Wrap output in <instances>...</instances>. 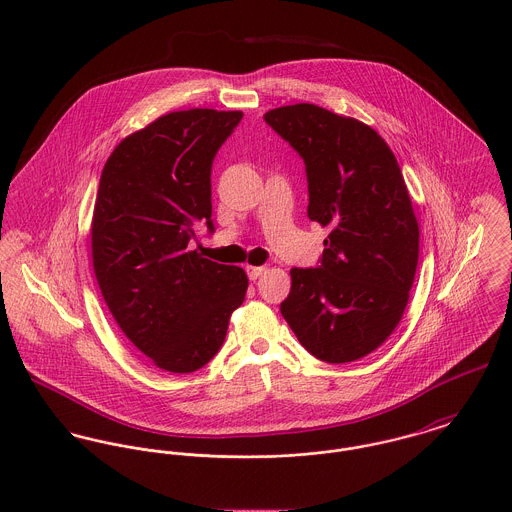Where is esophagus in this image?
<instances>
[{
  "label": "esophagus",
  "instance_id": "esophagus-1",
  "mask_svg": "<svg viewBox=\"0 0 512 512\" xmlns=\"http://www.w3.org/2000/svg\"><path fill=\"white\" fill-rule=\"evenodd\" d=\"M246 272H248V278H250V280H258V278L266 272V268H264V266H248Z\"/></svg>",
  "mask_w": 512,
  "mask_h": 512
}]
</instances>
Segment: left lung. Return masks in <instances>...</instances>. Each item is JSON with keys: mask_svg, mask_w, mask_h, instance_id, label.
Returning a JSON list of instances; mask_svg holds the SVG:
<instances>
[{"mask_svg": "<svg viewBox=\"0 0 512 512\" xmlns=\"http://www.w3.org/2000/svg\"><path fill=\"white\" fill-rule=\"evenodd\" d=\"M301 155L307 217L329 228L319 268H292L280 311L319 361L351 363L378 349L408 305L420 226L388 144L363 122L315 104L264 114Z\"/></svg>", "mask_w": 512, "mask_h": 512, "instance_id": "8db88e82", "label": "left lung"}]
</instances>
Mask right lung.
I'll use <instances>...</instances> for the list:
<instances>
[{
  "mask_svg": "<svg viewBox=\"0 0 512 512\" xmlns=\"http://www.w3.org/2000/svg\"><path fill=\"white\" fill-rule=\"evenodd\" d=\"M242 112H169L108 157L92 215V266L124 335L169 372H195L219 353L248 278L189 250L213 232L211 167Z\"/></svg>",
  "mask_w": 512,
  "mask_h": 512,
  "instance_id": "add662e5",
  "label": "right lung"
}]
</instances>
